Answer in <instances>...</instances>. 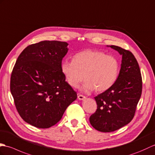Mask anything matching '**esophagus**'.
<instances>
[{"label":"esophagus","instance_id":"34e87169","mask_svg":"<svg viewBox=\"0 0 155 155\" xmlns=\"http://www.w3.org/2000/svg\"><path fill=\"white\" fill-rule=\"evenodd\" d=\"M78 99H80V100H84V99H85L86 97H85L84 95H82L79 94L78 95Z\"/></svg>","mask_w":155,"mask_h":155}]
</instances>
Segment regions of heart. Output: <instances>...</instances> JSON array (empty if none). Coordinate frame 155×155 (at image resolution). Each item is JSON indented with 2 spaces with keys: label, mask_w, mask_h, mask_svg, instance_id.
Wrapping results in <instances>:
<instances>
[{
  "label": "heart",
  "mask_w": 155,
  "mask_h": 155,
  "mask_svg": "<svg viewBox=\"0 0 155 155\" xmlns=\"http://www.w3.org/2000/svg\"><path fill=\"white\" fill-rule=\"evenodd\" d=\"M119 68L115 57L94 50L80 51L74 55L73 61L65 60L61 64V73L70 86L77 87L84 78L81 89L85 92L94 89L103 92L111 87L118 78Z\"/></svg>",
  "instance_id": "heart-1"
}]
</instances>
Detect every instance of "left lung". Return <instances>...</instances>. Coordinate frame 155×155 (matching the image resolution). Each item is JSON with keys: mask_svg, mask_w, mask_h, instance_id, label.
I'll return each mask as SVG.
<instances>
[{"mask_svg": "<svg viewBox=\"0 0 155 155\" xmlns=\"http://www.w3.org/2000/svg\"><path fill=\"white\" fill-rule=\"evenodd\" d=\"M109 46L122 56L121 70L112 87L94 97L97 109L89 117L94 128L105 133L131 121L142 93L141 74L134 55L121 47Z\"/></svg>", "mask_w": 155, "mask_h": 155, "instance_id": "1", "label": "left lung"}]
</instances>
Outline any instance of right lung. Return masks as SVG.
Masks as SVG:
<instances>
[{
    "instance_id": "1",
    "label": "right lung",
    "mask_w": 155,
    "mask_h": 155,
    "mask_svg": "<svg viewBox=\"0 0 155 155\" xmlns=\"http://www.w3.org/2000/svg\"><path fill=\"white\" fill-rule=\"evenodd\" d=\"M68 44L42 41L20 54L10 78V91L24 121L47 129L60 121L77 94L66 81L61 64Z\"/></svg>"
}]
</instances>
